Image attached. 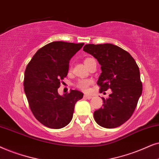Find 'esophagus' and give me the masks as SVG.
Wrapping results in <instances>:
<instances>
[{
    "label": "esophagus",
    "mask_w": 159,
    "mask_h": 159,
    "mask_svg": "<svg viewBox=\"0 0 159 159\" xmlns=\"http://www.w3.org/2000/svg\"><path fill=\"white\" fill-rule=\"evenodd\" d=\"M84 97L85 99H92V96H91V95H88V94H85L84 96Z\"/></svg>",
    "instance_id": "obj_1"
}]
</instances>
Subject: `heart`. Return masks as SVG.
I'll return each instance as SVG.
<instances>
[{"label":"heart","mask_w":159,"mask_h":159,"mask_svg":"<svg viewBox=\"0 0 159 159\" xmlns=\"http://www.w3.org/2000/svg\"><path fill=\"white\" fill-rule=\"evenodd\" d=\"M93 60V59L87 58L86 59L85 61H84V62H85V64L86 65L90 60ZM92 81H91V80H81V81H78V83L76 84V86H77L78 88H79L80 89L83 91H87L89 89V86L92 84Z\"/></svg>","instance_id":"1"}]
</instances>
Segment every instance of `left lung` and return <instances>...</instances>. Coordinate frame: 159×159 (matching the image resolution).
I'll return each instance as SVG.
<instances>
[{
    "mask_svg": "<svg viewBox=\"0 0 159 159\" xmlns=\"http://www.w3.org/2000/svg\"><path fill=\"white\" fill-rule=\"evenodd\" d=\"M83 50L101 65L99 92L112 91L108 98H102V107L94 111L95 121L104 128L118 127L129 119L142 94L139 67L129 53L112 43L86 44Z\"/></svg>",
    "mask_w": 159,
    "mask_h": 159,
    "instance_id": "1",
    "label": "left lung"
}]
</instances>
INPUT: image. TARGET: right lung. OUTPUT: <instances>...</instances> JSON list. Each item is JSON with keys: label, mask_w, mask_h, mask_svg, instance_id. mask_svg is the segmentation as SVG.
<instances>
[{"label": "right lung", "mask_w": 159, "mask_h": 159, "mask_svg": "<svg viewBox=\"0 0 159 159\" xmlns=\"http://www.w3.org/2000/svg\"><path fill=\"white\" fill-rule=\"evenodd\" d=\"M84 43L54 41L38 50L25 72L24 89L30 107L40 123L51 129H61L73 118L76 102L84 94L70 90L60 95V81L68 73L70 59Z\"/></svg>", "instance_id": "1"}]
</instances>
